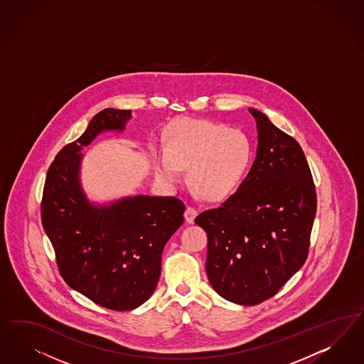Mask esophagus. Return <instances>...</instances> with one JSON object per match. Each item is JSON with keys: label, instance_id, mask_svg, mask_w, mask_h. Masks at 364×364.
Wrapping results in <instances>:
<instances>
[{"label": "esophagus", "instance_id": "esophagus-1", "mask_svg": "<svg viewBox=\"0 0 364 364\" xmlns=\"http://www.w3.org/2000/svg\"><path fill=\"white\" fill-rule=\"evenodd\" d=\"M197 215H198V211H197V209H194V208H188L185 210V220H186L188 223H194V220H196Z\"/></svg>", "mask_w": 364, "mask_h": 364}]
</instances>
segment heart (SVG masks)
Returning <instances> with one entry per match:
<instances>
[{"label": "heart", "mask_w": 364, "mask_h": 364, "mask_svg": "<svg viewBox=\"0 0 364 364\" xmlns=\"http://www.w3.org/2000/svg\"><path fill=\"white\" fill-rule=\"evenodd\" d=\"M252 144L245 132L203 120L183 119L168 131L166 150L155 158V171L164 183L176 186L182 168L202 198L221 200L233 194L247 176Z\"/></svg>", "instance_id": "b5f03b06"}]
</instances>
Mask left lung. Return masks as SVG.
<instances>
[{"instance_id":"1","label":"left lung","mask_w":364,"mask_h":364,"mask_svg":"<svg viewBox=\"0 0 364 364\" xmlns=\"http://www.w3.org/2000/svg\"><path fill=\"white\" fill-rule=\"evenodd\" d=\"M257 124V154L244 182L196 223L208 235L206 273L214 291L240 305L279 292L308 256L316 191L300 144L268 117Z\"/></svg>"}]
</instances>
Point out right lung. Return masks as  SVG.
Returning a JSON list of instances; mask_svg holds the SVG:
<instances>
[{"instance_id": "add662e5", "label": "right lung", "mask_w": 364, "mask_h": 364, "mask_svg": "<svg viewBox=\"0 0 364 364\" xmlns=\"http://www.w3.org/2000/svg\"><path fill=\"white\" fill-rule=\"evenodd\" d=\"M129 109L96 114L77 141L48 170L41 221L60 274L72 289L114 311L135 309L150 299L161 276L166 242L183 223L176 197L131 196L108 205L88 200L80 179L82 147L103 132H122Z\"/></svg>"}]
</instances>
